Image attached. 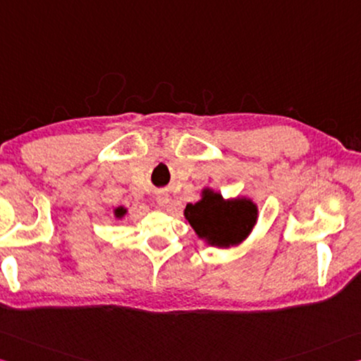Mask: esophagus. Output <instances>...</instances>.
Segmentation results:
<instances>
[{"mask_svg":"<svg viewBox=\"0 0 361 361\" xmlns=\"http://www.w3.org/2000/svg\"><path fill=\"white\" fill-rule=\"evenodd\" d=\"M168 201H169L168 193H164V192H158V195H157V203H158V204H160V206H164V204H168Z\"/></svg>","mask_w":361,"mask_h":361,"instance_id":"34e87169","label":"esophagus"}]
</instances>
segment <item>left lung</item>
Returning a JSON list of instances; mask_svg holds the SVG:
<instances>
[{
	"label": "left lung",
	"mask_w": 361,
	"mask_h": 361,
	"mask_svg": "<svg viewBox=\"0 0 361 361\" xmlns=\"http://www.w3.org/2000/svg\"><path fill=\"white\" fill-rule=\"evenodd\" d=\"M185 217L200 238L219 247L243 241L257 220V207L249 200L225 203L220 195H206L195 204H187Z\"/></svg>",
	"instance_id": "left-lung-1"
}]
</instances>
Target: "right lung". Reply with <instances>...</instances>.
I'll return each mask as SVG.
<instances>
[{"mask_svg":"<svg viewBox=\"0 0 361 361\" xmlns=\"http://www.w3.org/2000/svg\"><path fill=\"white\" fill-rule=\"evenodd\" d=\"M116 214H117V217H122L123 214H125V209H123V207H118V209L116 211Z\"/></svg>","mask_w":361,"mask_h":361,"instance_id":"add662e5","label":"right lung"}]
</instances>
